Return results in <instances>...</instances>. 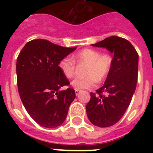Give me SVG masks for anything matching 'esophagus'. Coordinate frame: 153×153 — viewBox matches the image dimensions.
<instances>
[{"label": "esophagus", "mask_w": 153, "mask_h": 153, "mask_svg": "<svg viewBox=\"0 0 153 153\" xmlns=\"http://www.w3.org/2000/svg\"><path fill=\"white\" fill-rule=\"evenodd\" d=\"M80 90H77V89H75V94H76V95H79V94L80 93Z\"/></svg>", "instance_id": "1"}]
</instances>
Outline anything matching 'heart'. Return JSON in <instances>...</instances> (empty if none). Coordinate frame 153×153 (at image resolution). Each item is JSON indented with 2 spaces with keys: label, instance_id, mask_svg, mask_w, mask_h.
Returning a JSON list of instances; mask_svg holds the SVG:
<instances>
[{
  "label": "heart",
  "instance_id": "1",
  "mask_svg": "<svg viewBox=\"0 0 153 153\" xmlns=\"http://www.w3.org/2000/svg\"><path fill=\"white\" fill-rule=\"evenodd\" d=\"M71 57H64L59 62V68L67 79H71L75 74L76 62L79 64L86 63L84 78H77L71 82L77 90L91 89L95 86L96 82H101L106 79L111 71L114 58L109 53H101L92 48L82 49Z\"/></svg>",
  "mask_w": 153,
  "mask_h": 153
}]
</instances>
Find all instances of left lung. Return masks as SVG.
Here are the masks:
<instances>
[{
  "mask_svg": "<svg viewBox=\"0 0 153 153\" xmlns=\"http://www.w3.org/2000/svg\"><path fill=\"white\" fill-rule=\"evenodd\" d=\"M105 48L114 53V64L105 84L91 93L86 106L91 123L98 127H109L122 117L130 104L137 82L138 53L127 39L109 36L92 44Z\"/></svg>",
  "mask_w": 153,
  "mask_h": 153,
  "instance_id": "8db88e82",
  "label": "left lung"
}]
</instances>
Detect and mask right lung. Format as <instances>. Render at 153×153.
Listing matches in <instances>:
<instances>
[{
    "label": "right lung",
    "instance_id": "1",
    "mask_svg": "<svg viewBox=\"0 0 153 153\" xmlns=\"http://www.w3.org/2000/svg\"><path fill=\"white\" fill-rule=\"evenodd\" d=\"M76 48H64L47 39L27 42L17 57L18 92L25 109L39 126L55 128L63 123L75 98L59 62Z\"/></svg>",
    "mask_w": 153,
    "mask_h": 153
}]
</instances>
